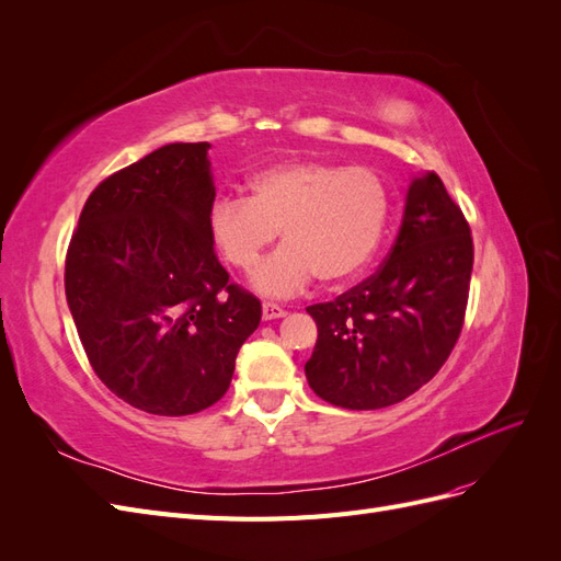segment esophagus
<instances>
[{"instance_id": "1", "label": "esophagus", "mask_w": 561, "mask_h": 561, "mask_svg": "<svg viewBox=\"0 0 561 561\" xmlns=\"http://www.w3.org/2000/svg\"><path fill=\"white\" fill-rule=\"evenodd\" d=\"M283 316H287V311L280 309L278 304H274V301H264L262 304V318L264 320H276V318H283Z\"/></svg>"}]
</instances>
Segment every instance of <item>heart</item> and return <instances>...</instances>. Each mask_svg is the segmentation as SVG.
Masks as SVG:
<instances>
[{
    "mask_svg": "<svg viewBox=\"0 0 561 561\" xmlns=\"http://www.w3.org/2000/svg\"><path fill=\"white\" fill-rule=\"evenodd\" d=\"M248 186L250 198L215 201L208 229L219 254L243 274L257 268L280 229L285 245L254 276L264 295H295L316 276L346 283L381 245L390 194L371 168L293 159L262 168Z\"/></svg>",
    "mask_w": 561,
    "mask_h": 561,
    "instance_id": "obj_1",
    "label": "heart"
}]
</instances>
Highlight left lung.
Segmentation results:
<instances>
[{"label": "left lung", "mask_w": 561, "mask_h": 561, "mask_svg": "<svg viewBox=\"0 0 561 561\" xmlns=\"http://www.w3.org/2000/svg\"><path fill=\"white\" fill-rule=\"evenodd\" d=\"M472 239L435 173L414 178L386 262L334 301L313 304L318 342L304 365L313 393L381 410L428 383L463 328Z\"/></svg>", "instance_id": "1"}]
</instances>
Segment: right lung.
<instances>
[{
  "mask_svg": "<svg viewBox=\"0 0 561 561\" xmlns=\"http://www.w3.org/2000/svg\"><path fill=\"white\" fill-rule=\"evenodd\" d=\"M208 142H173L100 182L65 260V295L89 363L135 410L184 416L227 393L262 320L229 283L208 229Z\"/></svg>",
  "mask_w": 561,
  "mask_h": 561,
  "instance_id": "obj_1",
  "label": "right lung"
}]
</instances>
